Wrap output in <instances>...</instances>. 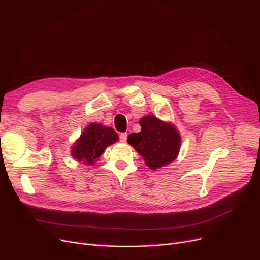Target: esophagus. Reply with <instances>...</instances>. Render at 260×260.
Here are the masks:
<instances>
[{
  "mask_svg": "<svg viewBox=\"0 0 260 260\" xmlns=\"http://www.w3.org/2000/svg\"><path fill=\"white\" fill-rule=\"evenodd\" d=\"M126 140H127V134L126 133L120 134V141L121 142H126Z\"/></svg>",
  "mask_w": 260,
  "mask_h": 260,
  "instance_id": "34e87169",
  "label": "esophagus"
}]
</instances>
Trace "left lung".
<instances>
[{"instance_id":"obj_1","label":"left lung","mask_w":260,"mask_h":260,"mask_svg":"<svg viewBox=\"0 0 260 260\" xmlns=\"http://www.w3.org/2000/svg\"><path fill=\"white\" fill-rule=\"evenodd\" d=\"M141 131L128 136L127 142L144 160L151 170L167 167L178 157L181 137L171 122H165L152 115L139 121Z\"/></svg>"}]
</instances>
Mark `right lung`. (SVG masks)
<instances>
[{"label": "right lung", "instance_id": "right-lung-1", "mask_svg": "<svg viewBox=\"0 0 260 260\" xmlns=\"http://www.w3.org/2000/svg\"><path fill=\"white\" fill-rule=\"evenodd\" d=\"M119 140L118 134L101 123H90L73 144L72 156L79 162L92 166L100 159L105 148Z\"/></svg>", "mask_w": 260, "mask_h": 260}]
</instances>
